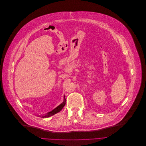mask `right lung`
Returning a JSON list of instances; mask_svg holds the SVG:
<instances>
[{
  "label": "right lung",
  "instance_id": "right-lung-1",
  "mask_svg": "<svg viewBox=\"0 0 146 146\" xmlns=\"http://www.w3.org/2000/svg\"><path fill=\"white\" fill-rule=\"evenodd\" d=\"M65 104H66V98L64 97V101H63V103H62L59 106H58L57 107H56L52 111H51L49 112L48 113H47L46 115H45L42 116V117H45V118L49 117H50V116H51V115H53V114H56V113H57L58 112H59L63 108V107L65 106Z\"/></svg>",
  "mask_w": 146,
  "mask_h": 146
}]
</instances>
